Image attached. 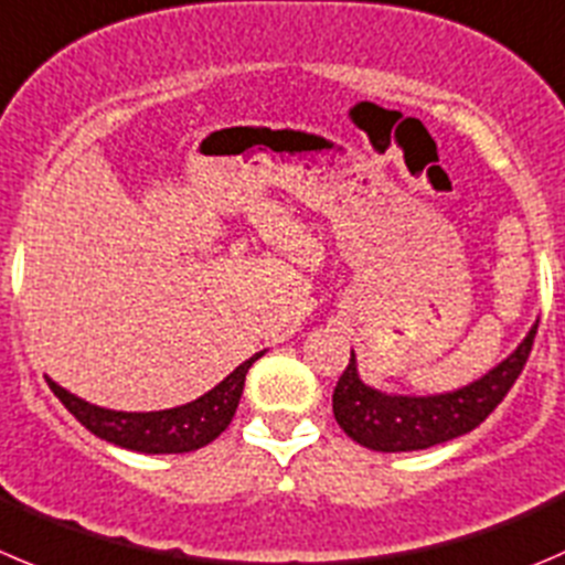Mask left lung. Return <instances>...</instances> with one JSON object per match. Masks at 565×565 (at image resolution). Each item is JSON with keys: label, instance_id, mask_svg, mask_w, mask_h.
Listing matches in <instances>:
<instances>
[{"label": "left lung", "instance_id": "8db88e82", "mask_svg": "<svg viewBox=\"0 0 565 565\" xmlns=\"http://www.w3.org/2000/svg\"><path fill=\"white\" fill-rule=\"evenodd\" d=\"M535 331L539 326H533L516 353L508 355L489 375L458 392L434 394V397H392L364 386L350 353V364L344 366L333 388V416L339 428L353 441L377 452L428 450L441 441L458 439L478 428L505 399L527 364Z\"/></svg>", "mask_w": 565, "mask_h": 565}]
</instances>
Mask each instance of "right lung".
I'll return each mask as SVG.
<instances>
[{
  "label": "right lung",
  "instance_id": "add662e5",
  "mask_svg": "<svg viewBox=\"0 0 565 565\" xmlns=\"http://www.w3.org/2000/svg\"><path fill=\"white\" fill-rule=\"evenodd\" d=\"M259 355L262 353H256L248 361H243L226 381L217 383L204 397L193 399L188 405H179V408L149 411V414H126V411L98 408V405L74 397V394L65 392L54 381H49V388L98 439L113 441V445L126 447V450L151 452V456H160V452H190L215 441L228 428V422L234 419V411L239 405V397H243L245 375H248L250 364Z\"/></svg>",
  "mask_w": 565,
  "mask_h": 565
}]
</instances>
